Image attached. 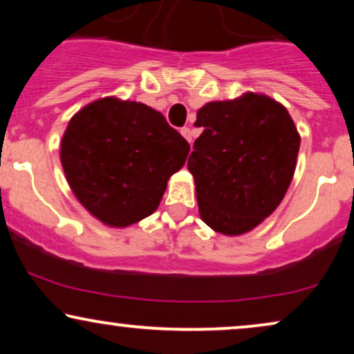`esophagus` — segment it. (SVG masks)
<instances>
[{
    "mask_svg": "<svg viewBox=\"0 0 354 354\" xmlns=\"http://www.w3.org/2000/svg\"><path fill=\"white\" fill-rule=\"evenodd\" d=\"M180 133L183 135V137L187 138V142H192V132H190V129L183 127V129H180Z\"/></svg>",
    "mask_w": 354,
    "mask_h": 354,
    "instance_id": "34e87169",
    "label": "esophagus"
}]
</instances>
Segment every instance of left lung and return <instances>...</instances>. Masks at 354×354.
Segmentation results:
<instances>
[{
  "label": "left lung",
  "mask_w": 354,
  "mask_h": 354,
  "mask_svg": "<svg viewBox=\"0 0 354 354\" xmlns=\"http://www.w3.org/2000/svg\"><path fill=\"white\" fill-rule=\"evenodd\" d=\"M188 171L212 230L240 235L272 214L292 182L299 135L288 111L266 95L212 101L196 114Z\"/></svg>",
  "instance_id": "8db88e82"
}]
</instances>
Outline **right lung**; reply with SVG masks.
I'll return each mask as SVG.
<instances>
[{
  "label": "right lung",
  "instance_id": "add662e5",
  "mask_svg": "<svg viewBox=\"0 0 354 354\" xmlns=\"http://www.w3.org/2000/svg\"><path fill=\"white\" fill-rule=\"evenodd\" d=\"M190 145L164 115L137 101L103 98L67 125L61 164L82 206L111 227H127L156 211L169 177Z\"/></svg>",
  "mask_w": 354,
  "mask_h": 354
}]
</instances>
